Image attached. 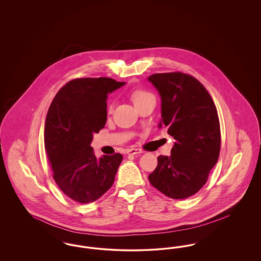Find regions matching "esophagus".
Masks as SVG:
<instances>
[{
	"instance_id": "esophagus-1",
	"label": "esophagus",
	"mask_w": 261,
	"mask_h": 261,
	"mask_svg": "<svg viewBox=\"0 0 261 261\" xmlns=\"http://www.w3.org/2000/svg\"><path fill=\"white\" fill-rule=\"evenodd\" d=\"M126 152L128 153V154H138V153H141L142 152V150L139 149H126Z\"/></svg>"
}]
</instances>
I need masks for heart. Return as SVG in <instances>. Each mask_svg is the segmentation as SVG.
I'll return each instance as SVG.
<instances>
[{
    "mask_svg": "<svg viewBox=\"0 0 261 261\" xmlns=\"http://www.w3.org/2000/svg\"><path fill=\"white\" fill-rule=\"evenodd\" d=\"M152 98H154V97L150 93L147 92V91H144V90H137L135 92H133V94H132V99H133V102H134L135 106L141 103V102H144L145 100L152 99ZM108 110H109V112H112L113 110V102H111L109 105Z\"/></svg>",
    "mask_w": 261,
    "mask_h": 261,
    "instance_id": "1",
    "label": "heart"
}]
</instances>
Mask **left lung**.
<instances>
[{
  "mask_svg": "<svg viewBox=\"0 0 261 261\" xmlns=\"http://www.w3.org/2000/svg\"><path fill=\"white\" fill-rule=\"evenodd\" d=\"M148 80L162 99V119L175 139L171 155L158 158L150 184L174 199L189 198L206 183L218 161L220 124L214 102L203 85L181 72L156 73Z\"/></svg>",
  "mask_w": 261,
  "mask_h": 261,
  "instance_id": "obj_1",
  "label": "left lung"
}]
</instances>
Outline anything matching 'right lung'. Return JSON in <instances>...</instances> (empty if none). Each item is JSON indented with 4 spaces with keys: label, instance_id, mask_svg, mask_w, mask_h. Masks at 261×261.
<instances>
[{
    "label": "right lung",
    "instance_id": "add662e5",
    "mask_svg": "<svg viewBox=\"0 0 261 261\" xmlns=\"http://www.w3.org/2000/svg\"><path fill=\"white\" fill-rule=\"evenodd\" d=\"M125 85L112 78H80L66 83L50 103L45 124V149L54 179L80 203L100 198L122 162L120 153L97 159L91 143L107 122L108 95Z\"/></svg>",
    "mask_w": 261,
    "mask_h": 261
}]
</instances>
